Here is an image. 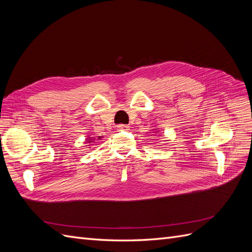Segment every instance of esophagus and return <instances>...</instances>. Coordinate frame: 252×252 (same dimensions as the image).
<instances>
[{
  "instance_id": "esophagus-1",
  "label": "esophagus",
  "mask_w": 252,
  "mask_h": 252,
  "mask_svg": "<svg viewBox=\"0 0 252 252\" xmlns=\"http://www.w3.org/2000/svg\"><path fill=\"white\" fill-rule=\"evenodd\" d=\"M119 130H129V126L128 125H124V124H121L118 126Z\"/></svg>"
}]
</instances>
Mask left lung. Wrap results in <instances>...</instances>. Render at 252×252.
Instances as JSON below:
<instances>
[{
    "label": "left lung",
    "mask_w": 252,
    "mask_h": 252,
    "mask_svg": "<svg viewBox=\"0 0 252 252\" xmlns=\"http://www.w3.org/2000/svg\"><path fill=\"white\" fill-rule=\"evenodd\" d=\"M156 129H158V128H156ZM155 133H158V132H155Z\"/></svg>",
    "instance_id": "obj_1"
}]
</instances>
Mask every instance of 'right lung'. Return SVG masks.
I'll use <instances>...</instances> for the list:
<instances>
[{"instance_id": "add662e5", "label": "right lung", "mask_w": 252, "mask_h": 252, "mask_svg": "<svg viewBox=\"0 0 252 252\" xmlns=\"http://www.w3.org/2000/svg\"><path fill=\"white\" fill-rule=\"evenodd\" d=\"M102 139V136H97V139H95V138H91V136H87V138L85 139L86 141H85V143L86 144H89V145H93L91 143H94V142H95V141H98V140H101ZM89 148V147H88Z\"/></svg>"}]
</instances>
